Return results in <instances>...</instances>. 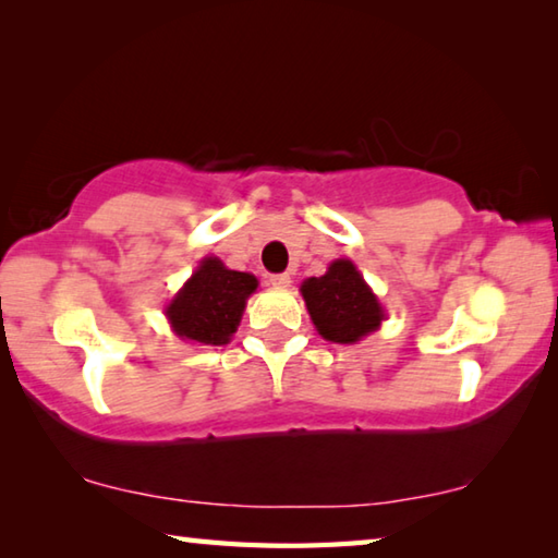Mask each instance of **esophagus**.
Returning <instances> with one entry per match:
<instances>
[{
    "instance_id": "1",
    "label": "esophagus",
    "mask_w": 558,
    "mask_h": 558,
    "mask_svg": "<svg viewBox=\"0 0 558 558\" xmlns=\"http://www.w3.org/2000/svg\"><path fill=\"white\" fill-rule=\"evenodd\" d=\"M268 282L272 288H290L292 278H290V272H278V276H270Z\"/></svg>"
}]
</instances>
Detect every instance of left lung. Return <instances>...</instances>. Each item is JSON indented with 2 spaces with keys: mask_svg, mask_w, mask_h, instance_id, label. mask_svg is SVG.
Returning <instances> with one entry per match:
<instances>
[{
  "mask_svg": "<svg viewBox=\"0 0 558 558\" xmlns=\"http://www.w3.org/2000/svg\"><path fill=\"white\" fill-rule=\"evenodd\" d=\"M307 313L317 332L329 342L354 344L379 329L384 307L352 260L339 258L325 276L302 282Z\"/></svg>",
  "mask_w": 558,
  "mask_h": 558,
  "instance_id": "1",
  "label": "left lung"
}]
</instances>
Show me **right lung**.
Masks as SVG:
<instances>
[{"instance_id": "right-lung-1", "label": "right lung", "mask_w": 558, "mask_h": 558, "mask_svg": "<svg viewBox=\"0 0 558 558\" xmlns=\"http://www.w3.org/2000/svg\"><path fill=\"white\" fill-rule=\"evenodd\" d=\"M256 288V276L229 270L219 258L209 256L169 302L165 315L179 339L214 347L229 344L243 317L245 300Z\"/></svg>"}]
</instances>
